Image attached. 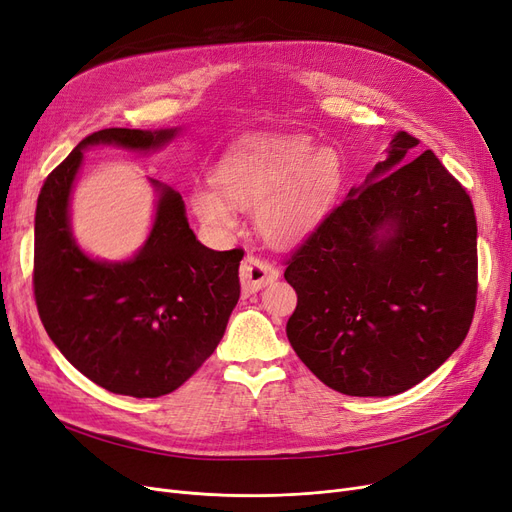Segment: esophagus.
<instances>
[{
  "mask_svg": "<svg viewBox=\"0 0 512 512\" xmlns=\"http://www.w3.org/2000/svg\"><path fill=\"white\" fill-rule=\"evenodd\" d=\"M278 278V270L255 255H246L240 266V285L244 293H257Z\"/></svg>",
  "mask_w": 512,
  "mask_h": 512,
  "instance_id": "1",
  "label": "esophagus"
}]
</instances>
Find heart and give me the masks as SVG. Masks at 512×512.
I'll return each mask as SVG.
<instances>
[{
    "label": "heart",
    "instance_id": "b5f03b06",
    "mask_svg": "<svg viewBox=\"0 0 512 512\" xmlns=\"http://www.w3.org/2000/svg\"><path fill=\"white\" fill-rule=\"evenodd\" d=\"M215 185H198L189 204L208 230L236 227V208H255V225L272 246H295L327 219L342 192L344 164L333 149L299 132H261L232 147L215 166Z\"/></svg>",
    "mask_w": 512,
    "mask_h": 512
}]
</instances>
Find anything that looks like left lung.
I'll return each instance as SVG.
<instances>
[{
  "instance_id": "8db88e82",
  "label": "left lung",
  "mask_w": 512,
  "mask_h": 512,
  "mask_svg": "<svg viewBox=\"0 0 512 512\" xmlns=\"http://www.w3.org/2000/svg\"><path fill=\"white\" fill-rule=\"evenodd\" d=\"M399 130L388 158L287 263V337L320 382L394 396L460 348L477 299V219L466 189Z\"/></svg>"
}]
</instances>
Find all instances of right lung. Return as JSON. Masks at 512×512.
I'll return each instance as SVG.
<instances>
[{"mask_svg":"<svg viewBox=\"0 0 512 512\" xmlns=\"http://www.w3.org/2000/svg\"><path fill=\"white\" fill-rule=\"evenodd\" d=\"M181 128L92 132L48 175L35 208L33 287L48 337L101 388L158 399L177 390L215 352L238 304L242 251H213L187 223L179 192L147 179L154 221L141 249L97 259L71 230V194L90 147L160 151Z\"/></svg>","mask_w":512,"mask_h":512,"instance_id":"add662e5","label":"right lung"}]
</instances>
